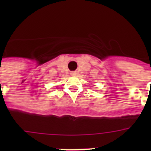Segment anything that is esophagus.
Masks as SVG:
<instances>
[{"instance_id":"obj_1","label":"esophagus","mask_w":151,"mask_h":151,"mask_svg":"<svg viewBox=\"0 0 151 151\" xmlns=\"http://www.w3.org/2000/svg\"><path fill=\"white\" fill-rule=\"evenodd\" d=\"M71 75H72V76H75L76 75V73H75V72H71Z\"/></svg>"}]
</instances>
